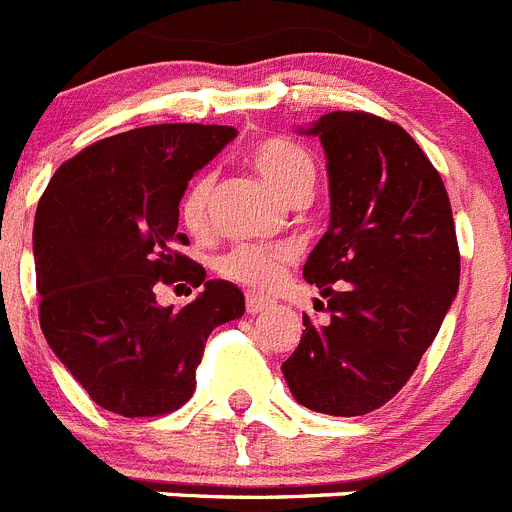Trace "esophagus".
I'll return each instance as SVG.
<instances>
[{"instance_id": "obj_1", "label": "esophagus", "mask_w": 512, "mask_h": 512, "mask_svg": "<svg viewBox=\"0 0 512 512\" xmlns=\"http://www.w3.org/2000/svg\"><path fill=\"white\" fill-rule=\"evenodd\" d=\"M269 307H271V302L264 300V297L248 295V300H246V312H248V315H259V312L269 310Z\"/></svg>"}]
</instances>
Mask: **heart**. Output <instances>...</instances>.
<instances>
[{"label":"heart","instance_id":"obj_1","mask_svg":"<svg viewBox=\"0 0 512 512\" xmlns=\"http://www.w3.org/2000/svg\"><path fill=\"white\" fill-rule=\"evenodd\" d=\"M251 166L256 174L269 184L284 200H295L300 194L310 192L315 182V161L295 140L266 138L251 148ZM212 192V174L194 176L179 200V217L192 233H200L207 223V202ZM292 261L289 248H264V246H238L225 253L217 269L230 282H238L256 292L277 287L284 279Z\"/></svg>","mask_w":512,"mask_h":512}]
</instances>
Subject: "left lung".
<instances>
[{"instance_id": "left-lung-1", "label": "left lung", "mask_w": 512, "mask_h": 512, "mask_svg": "<svg viewBox=\"0 0 512 512\" xmlns=\"http://www.w3.org/2000/svg\"><path fill=\"white\" fill-rule=\"evenodd\" d=\"M300 133L318 135L328 158L330 225L302 274L328 297L330 323L302 315L300 346L282 372L305 408L366 415L413 377L456 297L451 202L395 122L328 112Z\"/></svg>"}]
</instances>
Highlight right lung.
Masks as SVG:
<instances>
[{"label":"right lung","instance_id":"add662e5","mask_svg":"<svg viewBox=\"0 0 512 512\" xmlns=\"http://www.w3.org/2000/svg\"><path fill=\"white\" fill-rule=\"evenodd\" d=\"M235 138L228 125L169 122L112 135L58 166L33 228L40 328L99 408L153 418L197 387L205 341L246 312L243 292L179 248V200L194 171ZM203 292L174 311L161 283Z\"/></svg>","mask_w":512,"mask_h":512}]
</instances>
